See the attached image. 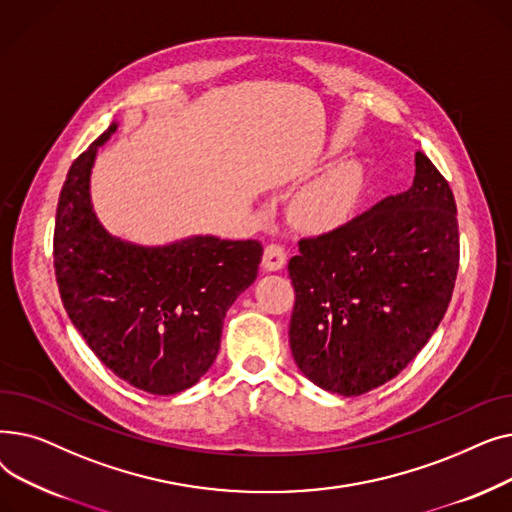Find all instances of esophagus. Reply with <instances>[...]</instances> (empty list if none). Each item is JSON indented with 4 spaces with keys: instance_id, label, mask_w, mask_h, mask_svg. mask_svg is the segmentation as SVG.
<instances>
[{
    "instance_id": "1",
    "label": "esophagus",
    "mask_w": 512,
    "mask_h": 512,
    "mask_svg": "<svg viewBox=\"0 0 512 512\" xmlns=\"http://www.w3.org/2000/svg\"><path fill=\"white\" fill-rule=\"evenodd\" d=\"M286 265V251L280 245H267L263 251V267L267 272H278Z\"/></svg>"
}]
</instances>
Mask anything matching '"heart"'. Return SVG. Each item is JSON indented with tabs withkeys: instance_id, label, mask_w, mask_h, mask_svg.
<instances>
[{
	"instance_id": "obj_1",
	"label": "heart",
	"mask_w": 512,
	"mask_h": 512,
	"mask_svg": "<svg viewBox=\"0 0 512 512\" xmlns=\"http://www.w3.org/2000/svg\"><path fill=\"white\" fill-rule=\"evenodd\" d=\"M365 186V170L355 159L340 161L294 197L292 218L309 232H328L351 218Z\"/></svg>"
}]
</instances>
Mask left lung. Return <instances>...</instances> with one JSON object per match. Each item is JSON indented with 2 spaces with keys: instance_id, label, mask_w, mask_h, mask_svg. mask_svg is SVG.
Returning a JSON list of instances; mask_svg holds the SVG:
<instances>
[{
  "instance_id": "left-lung-1",
  "label": "left lung",
  "mask_w": 512,
  "mask_h": 512,
  "mask_svg": "<svg viewBox=\"0 0 512 512\" xmlns=\"http://www.w3.org/2000/svg\"><path fill=\"white\" fill-rule=\"evenodd\" d=\"M459 224L448 182L421 151L413 186L348 224L299 242L290 351L307 378L361 396L405 369L448 309Z\"/></svg>"
}]
</instances>
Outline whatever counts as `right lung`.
Returning a JSON list of instances; mask_svg holds the SVG:
<instances>
[{
  "instance_id": "right-lung-1",
  "label": "right lung",
  "mask_w": 512,
  "mask_h": 512,
  "mask_svg": "<svg viewBox=\"0 0 512 512\" xmlns=\"http://www.w3.org/2000/svg\"><path fill=\"white\" fill-rule=\"evenodd\" d=\"M112 122L74 159L60 193L53 265L62 303L99 361L126 384L157 396L195 386L220 351L226 311L257 278V240L186 236L137 245L103 228L91 172Z\"/></svg>"
}]
</instances>
